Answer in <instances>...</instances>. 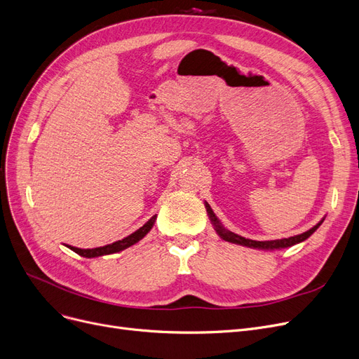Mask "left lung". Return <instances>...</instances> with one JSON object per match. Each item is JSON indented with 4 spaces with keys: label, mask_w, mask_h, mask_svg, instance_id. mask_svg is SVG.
<instances>
[{
    "label": "left lung",
    "mask_w": 359,
    "mask_h": 359,
    "mask_svg": "<svg viewBox=\"0 0 359 359\" xmlns=\"http://www.w3.org/2000/svg\"><path fill=\"white\" fill-rule=\"evenodd\" d=\"M207 207V211H208V215L211 218V222L215 227V231L218 233V236H220L222 239L227 241V242H231V243H238V245H243V246H248V248H257V249H267V251H273V249H283V248H289L292 245H296L305 239H308L313 233L320 227V224L323 223V220L314 226L313 229H309L308 231H304L301 233V235H296V236H292V238H285V239H276V241H252V239H246V238H242L239 235H236V233L233 231H229L226 230L220 220H218L217 215L214 214V211L211 210V207L208 204H205Z\"/></svg>",
    "instance_id": "obj_1"
}]
</instances>
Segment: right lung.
Here are the masks:
<instances>
[{"instance_id":"obj_1","label":"right lung","mask_w":359,"mask_h":359,"mask_svg":"<svg viewBox=\"0 0 359 359\" xmlns=\"http://www.w3.org/2000/svg\"><path fill=\"white\" fill-rule=\"evenodd\" d=\"M155 218H157V215L151 217L149 220L141 229H137L136 231H133L132 235H129L128 238L117 241L111 245H105V246L93 248V249H81V248H74V246H67V248H70L72 251H74L76 254H79L81 257H86V258H95V257H102V255H108V254L120 252V251H123V249H126V248H129V246L135 245L136 242L141 241L147 235V233L152 229V226L155 223Z\"/></svg>"}]
</instances>
